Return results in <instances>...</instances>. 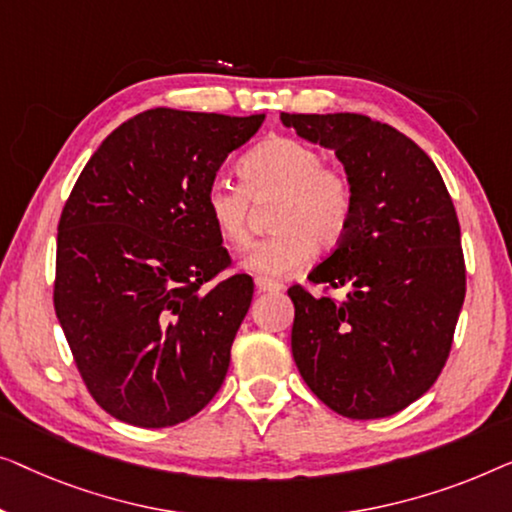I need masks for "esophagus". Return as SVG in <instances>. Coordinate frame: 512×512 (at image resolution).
<instances>
[{
    "mask_svg": "<svg viewBox=\"0 0 512 512\" xmlns=\"http://www.w3.org/2000/svg\"><path fill=\"white\" fill-rule=\"evenodd\" d=\"M255 285H257L259 292H269V294H278L280 290H283V283H278V280L266 278V276H257Z\"/></svg>",
    "mask_w": 512,
    "mask_h": 512,
    "instance_id": "34e87169",
    "label": "esophagus"
}]
</instances>
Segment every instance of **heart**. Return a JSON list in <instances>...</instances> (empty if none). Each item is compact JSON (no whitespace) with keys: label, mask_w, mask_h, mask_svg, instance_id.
I'll use <instances>...</instances> for the list:
<instances>
[{"label":"heart","mask_w":512,"mask_h":512,"mask_svg":"<svg viewBox=\"0 0 512 512\" xmlns=\"http://www.w3.org/2000/svg\"><path fill=\"white\" fill-rule=\"evenodd\" d=\"M239 181L208 183V220L227 246L246 248L253 239L255 206L271 204V236L243 257L250 271L287 276L311 259L313 250H334L355 215V183L311 143L271 136L239 160Z\"/></svg>","instance_id":"heart-1"}]
</instances>
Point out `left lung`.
<instances>
[{
  "mask_svg": "<svg viewBox=\"0 0 512 512\" xmlns=\"http://www.w3.org/2000/svg\"><path fill=\"white\" fill-rule=\"evenodd\" d=\"M331 148L355 183V215L292 285V355L315 397L338 415L376 420L420 399L448 362L466 294L455 204L436 164L406 134L362 113H280ZM348 286L345 300L330 290Z\"/></svg>",
  "mask_w": 512,
  "mask_h": 512,
  "instance_id": "1",
  "label": "left lung"
}]
</instances>
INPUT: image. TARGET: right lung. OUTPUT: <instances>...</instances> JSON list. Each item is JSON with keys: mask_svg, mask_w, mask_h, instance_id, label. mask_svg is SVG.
<instances>
[{"mask_svg": "<svg viewBox=\"0 0 512 512\" xmlns=\"http://www.w3.org/2000/svg\"><path fill=\"white\" fill-rule=\"evenodd\" d=\"M264 122L143 111L90 157L57 225L53 304L85 387L143 429L190 420L220 390L253 278L232 273L204 194Z\"/></svg>", "mask_w": 512, "mask_h": 512, "instance_id": "right-lung-1", "label": "right lung"}]
</instances>
